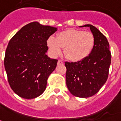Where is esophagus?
<instances>
[{
  "label": "esophagus",
  "instance_id": "34e87169",
  "mask_svg": "<svg viewBox=\"0 0 121 121\" xmlns=\"http://www.w3.org/2000/svg\"><path fill=\"white\" fill-rule=\"evenodd\" d=\"M61 64H63V61L61 60H58V65H61Z\"/></svg>",
  "mask_w": 121,
  "mask_h": 121
}]
</instances>
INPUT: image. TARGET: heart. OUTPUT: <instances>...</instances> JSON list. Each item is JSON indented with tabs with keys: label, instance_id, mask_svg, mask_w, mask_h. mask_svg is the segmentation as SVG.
Instances as JSON below:
<instances>
[{
	"label": "heart",
	"instance_id": "heart-1",
	"mask_svg": "<svg viewBox=\"0 0 121 121\" xmlns=\"http://www.w3.org/2000/svg\"><path fill=\"white\" fill-rule=\"evenodd\" d=\"M50 54L57 57L62 52L68 60L77 62L90 54L95 45L93 35L83 30L68 29L59 33L56 37L50 36L47 41Z\"/></svg>",
	"mask_w": 121,
	"mask_h": 121
}]
</instances>
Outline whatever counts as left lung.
I'll return each instance as SVG.
<instances>
[{"instance_id": "left-lung-1", "label": "left lung", "mask_w": 121, "mask_h": 121, "mask_svg": "<svg viewBox=\"0 0 121 121\" xmlns=\"http://www.w3.org/2000/svg\"><path fill=\"white\" fill-rule=\"evenodd\" d=\"M89 27L95 39L91 52L83 60L74 63L65 62L66 84L72 95L87 98L95 95L104 85L108 76L111 64V52L106 37L96 27Z\"/></svg>"}]
</instances>
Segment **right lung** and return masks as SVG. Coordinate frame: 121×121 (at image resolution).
Wrapping results in <instances>:
<instances>
[{"mask_svg": "<svg viewBox=\"0 0 121 121\" xmlns=\"http://www.w3.org/2000/svg\"><path fill=\"white\" fill-rule=\"evenodd\" d=\"M57 30L32 22L21 28L9 41L4 67L11 88L23 99L36 98L46 89L48 78L58 61L46 54L47 41Z\"/></svg>", "mask_w": 121, "mask_h": 121, "instance_id": "obj_1", "label": "right lung"}]
</instances>
